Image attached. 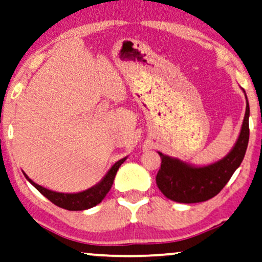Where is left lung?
Masks as SVG:
<instances>
[{
  "label": "left lung",
  "instance_id": "8db88e82",
  "mask_svg": "<svg viewBox=\"0 0 262 262\" xmlns=\"http://www.w3.org/2000/svg\"><path fill=\"white\" fill-rule=\"evenodd\" d=\"M249 141V104L235 147L223 160L206 167H192L159 152L161 166L156 184L166 198L179 203H198L214 198L239 167Z\"/></svg>",
  "mask_w": 262,
  "mask_h": 262
}]
</instances>
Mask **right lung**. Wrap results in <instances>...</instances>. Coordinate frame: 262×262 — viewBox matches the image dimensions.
<instances>
[{
	"label": "right lung",
	"mask_w": 262,
	"mask_h": 262,
	"mask_svg": "<svg viewBox=\"0 0 262 262\" xmlns=\"http://www.w3.org/2000/svg\"><path fill=\"white\" fill-rule=\"evenodd\" d=\"M125 160H126V158L115 162V164L112 166L110 172L106 174V177H104L101 181V183H98L96 186L78 193H62L52 191V190H48L43 188V186L36 184V183L32 182L26 174L25 177L27 178V181L31 183L43 196H46L50 202H53L54 205L60 207V208L67 210H84L98 205V203L104 199V196L107 195L108 191H110L112 188V185H113L115 174H117L119 167H120L121 164H123Z\"/></svg>",
	"instance_id": "obj_1"
}]
</instances>
